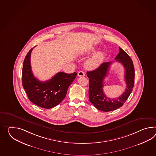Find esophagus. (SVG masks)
Listing matches in <instances>:
<instances>
[{"instance_id": "esophagus-1", "label": "esophagus", "mask_w": 156, "mask_h": 156, "mask_svg": "<svg viewBox=\"0 0 156 156\" xmlns=\"http://www.w3.org/2000/svg\"><path fill=\"white\" fill-rule=\"evenodd\" d=\"M78 76H85V74L83 71H80L78 73Z\"/></svg>"}]
</instances>
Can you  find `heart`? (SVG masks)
Returning <instances> with one entry per match:
<instances>
[{
  "label": "heart",
  "mask_w": 156,
  "mask_h": 156,
  "mask_svg": "<svg viewBox=\"0 0 156 156\" xmlns=\"http://www.w3.org/2000/svg\"><path fill=\"white\" fill-rule=\"evenodd\" d=\"M90 51H88L87 53H89ZM82 53H80V55ZM104 54L103 52H100L96 53L93 57L90 58L86 61L85 64V66L88 69H94L98 68L104 59Z\"/></svg>",
  "instance_id": "b5f03b06"
}]
</instances>
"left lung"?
<instances>
[{
	"label": "left lung",
	"instance_id": "1",
	"mask_svg": "<svg viewBox=\"0 0 156 156\" xmlns=\"http://www.w3.org/2000/svg\"><path fill=\"white\" fill-rule=\"evenodd\" d=\"M119 52L115 58L116 61L121 62L125 68V80L126 88L119 97L110 99L103 91V81L109 69L112 62H104L94 70L87 72L89 78V100L96 108L103 112H110L121 107L128 99L133 89L135 71L133 62L129 55L119 47Z\"/></svg>",
	"mask_w": 156,
	"mask_h": 156
}]
</instances>
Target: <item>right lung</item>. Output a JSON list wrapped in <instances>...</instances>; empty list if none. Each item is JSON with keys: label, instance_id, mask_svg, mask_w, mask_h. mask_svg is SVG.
Here are the masks:
<instances>
[{"label": "right lung", "instance_id": "1", "mask_svg": "<svg viewBox=\"0 0 156 156\" xmlns=\"http://www.w3.org/2000/svg\"><path fill=\"white\" fill-rule=\"evenodd\" d=\"M31 48L25 58L23 66V87L30 101L43 108L50 109L64 99L69 86L76 78V73L58 72L51 80L41 82L33 75L30 64Z\"/></svg>", "mask_w": 156, "mask_h": 156}]
</instances>
